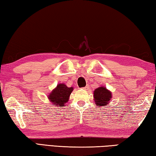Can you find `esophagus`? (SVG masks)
Returning <instances> with one entry per match:
<instances>
[{
    "label": "esophagus",
    "instance_id": "obj_1",
    "mask_svg": "<svg viewBox=\"0 0 156 156\" xmlns=\"http://www.w3.org/2000/svg\"><path fill=\"white\" fill-rule=\"evenodd\" d=\"M83 89H84V90H87V89H88V86H86L84 87H83L82 88Z\"/></svg>",
    "mask_w": 156,
    "mask_h": 156
}]
</instances>
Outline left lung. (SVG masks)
Listing matches in <instances>:
<instances>
[{
	"mask_svg": "<svg viewBox=\"0 0 156 156\" xmlns=\"http://www.w3.org/2000/svg\"><path fill=\"white\" fill-rule=\"evenodd\" d=\"M94 94L95 102L98 107L107 106L112 98L111 91H108L104 87H100L95 89Z\"/></svg>",
	"mask_w": 156,
	"mask_h": 156,
	"instance_id": "1",
	"label": "left lung"
}]
</instances>
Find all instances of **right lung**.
<instances>
[{
    "instance_id": "1",
    "label": "right lung",
    "mask_w": 156,
    "mask_h": 156,
    "mask_svg": "<svg viewBox=\"0 0 156 156\" xmlns=\"http://www.w3.org/2000/svg\"><path fill=\"white\" fill-rule=\"evenodd\" d=\"M73 87H67L65 84H59L57 87L49 95V99L51 103L56 106L63 107L68 102L69 97L73 91Z\"/></svg>"
}]
</instances>
